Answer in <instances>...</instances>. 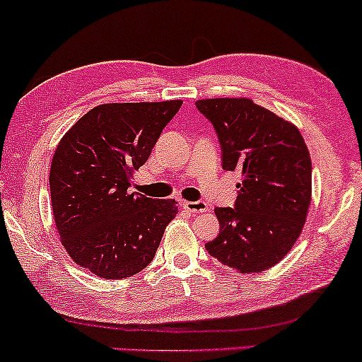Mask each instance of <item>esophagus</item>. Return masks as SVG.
Returning a JSON list of instances; mask_svg holds the SVG:
<instances>
[{"mask_svg": "<svg viewBox=\"0 0 362 362\" xmlns=\"http://www.w3.org/2000/svg\"><path fill=\"white\" fill-rule=\"evenodd\" d=\"M182 208L189 211V213H206V211L209 209L204 201H185V203H182Z\"/></svg>", "mask_w": 362, "mask_h": 362, "instance_id": "esophagus-1", "label": "esophagus"}]
</instances>
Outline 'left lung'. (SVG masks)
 Masks as SVG:
<instances>
[{"mask_svg": "<svg viewBox=\"0 0 362 362\" xmlns=\"http://www.w3.org/2000/svg\"><path fill=\"white\" fill-rule=\"evenodd\" d=\"M196 107L214 126L223 170L241 173L234 208H216L219 234L206 250L239 273H261L293 250L311 204V156L293 123L247 98Z\"/></svg>", "mask_w": 362, "mask_h": 362, "instance_id": "1", "label": "left lung"}]
</instances>
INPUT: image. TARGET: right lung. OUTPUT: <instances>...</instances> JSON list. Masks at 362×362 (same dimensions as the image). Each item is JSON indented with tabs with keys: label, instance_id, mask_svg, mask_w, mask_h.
<instances>
[{
	"label": "right lung",
	"instance_id": "right-lung-1",
	"mask_svg": "<svg viewBox=\"0 0 362 362\" xmlns=\"http://www.w3.org/2000/svg\"><path fill=\"white\" fill-rule=\"evenodd\" d=\"M181 105H100L56 146L49 170L56 229L71 259L100 278L124 279L143 271L177 214L175 199L146 198L129 186Z\"/></svg>",
	"mask_w": 362,
	"mask_h": 362
}]
</instances>
